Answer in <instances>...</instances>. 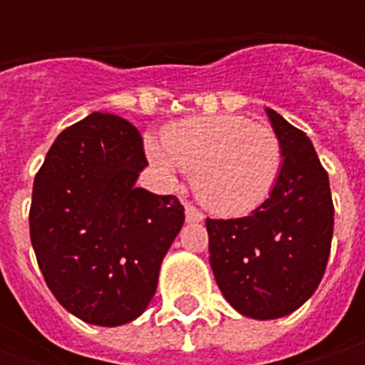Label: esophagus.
<instances>
[{
  "label": "esophagus",
  "instance_id": "esophagus-1",
  "mask_svg": "<svg viewBox=\"0 0 365 365\" xmlns=\"http://www.w3.org/2000/svg\"><path fill=\"white\" fill-rule=\"evenodd\" d=\"M185 215H187V221H190V223H192V221H203L205 219L203 213H201L197 207H192L190 203H185Z\"/></svg>",
  "mask_w": 365,
  "mask_h": 365
}]
</instances>
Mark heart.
I'll return each mask as SVG.
<instances>
[{"instance_id":"obj_1","label":"heart","mask_w":365,"mask_h":365,"mask_svg":"<svg viewBox=\"0 0 365 365\" xmlns=\"http://www.w3.org/2000/svg\"><path fill=\"white\" fill-rule=\"evenodd\" d=\"M146 148L150 160L164 173H192L197 197L221 215L259 207L282 166L276 133L244 115L180 120L164 130V144L148 140Z\"/></svg>"}]
</instances>
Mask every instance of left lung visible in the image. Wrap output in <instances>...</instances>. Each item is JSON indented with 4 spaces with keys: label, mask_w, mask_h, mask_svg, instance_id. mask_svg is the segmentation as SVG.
<instances>
[{
    "label": "left lung",
    "mask_w": 365,
    "mask_h": 365,
    "mask_svg": "<svg viewBox=\"0 0 365 365\" xmlns=\"http://www.w3.org/2000/svg\"><path fill=\"white\" fill-rule=\"evenodd\" d=\"M282 148L270 197L247 217L207 219L209 262L219 290L237 313L278 319L319 287L331 252L329 176L307 133L266 109Z\"/></svg>",
    "instance_id": "8db88e82"
}]
</instances>
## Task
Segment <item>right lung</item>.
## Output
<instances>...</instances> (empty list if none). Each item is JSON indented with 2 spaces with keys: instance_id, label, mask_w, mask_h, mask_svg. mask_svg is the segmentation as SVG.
<instances>
[{
  "instance_id": "add662e5",
  "label": "right lung",
  "mask_w": 365,
  "mask_h": 365,
  "mask_svg": "<svg viewBox=\"0 0 365 365\" xmlns=\"http://www.w3.org/2000/svg\"><path fill=\"white\" fill-rule=\"evenodd\" d=\"M142 135L111 113L58 133L32 189L30 240L50 292L85 323L118 327L152 301L185 223L175 195L135 187Z\"/></svg>"
}]
</instances>
